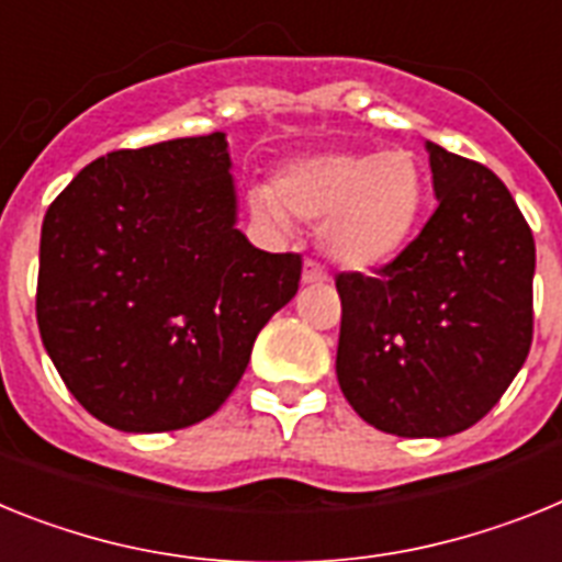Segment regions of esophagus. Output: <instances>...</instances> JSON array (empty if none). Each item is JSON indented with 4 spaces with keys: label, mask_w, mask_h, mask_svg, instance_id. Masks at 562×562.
<instances>
[{
    "label": "esophagus",
    "mask_w": 562,
    "mask_h": 562,
    "mask_svg": "<svg viewBox=\"0 0 562 562\" xmlns=\"http://www.w3.org/2000/svg\"><path fill=\"white\" fill-rule=\"evenodd\" d=\"M302 282H305V285H319V282H328V268L316 260H305V266H302Z\"/></svg>",
    "instance_id": "esophagus-1"
}]
</instances>
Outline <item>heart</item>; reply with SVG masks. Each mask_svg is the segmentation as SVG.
<instances>
[{"instance_id": "b5f03b06", "label": "heart", "mask_w": 562, "mask_h": 562, "mask_svg": "<svg viewBox=\"0 0 562 562\" xmlns=\"http://www.w3.org/2000/svg\"><path fill=\"white\" fill-rule=\"evenodd\" d=\"M248 209L274 232L294 217L322 223V246L348 268H375L404 251L427 209V166L409 149H353L300 158L257 187Z\"/></svg>"}]
</instances>
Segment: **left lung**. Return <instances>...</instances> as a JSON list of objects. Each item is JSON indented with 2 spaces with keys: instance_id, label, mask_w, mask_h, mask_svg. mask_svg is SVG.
I'll return each instance as SVG.
<instances>
[{
  "instance_id": "8db88e82",
  "label": "left lung",
  "mask_w": 562,
  "mask_h": 562,
  "mask_svg": "<svg viewBox=\"0 0 562 562\" xmlns=\"http://www.w3.org/2000/svg\"><path fill=\"white\" fill-rule=\"evenodd\" d=\"M438 206L373 274L341 271L336 375L402 438H447L501 402L531 348L535 237L484 164L427 144Z\"/></svg>"
}]
</instances>
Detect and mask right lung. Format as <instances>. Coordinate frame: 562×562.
<instances>
[{
    "instance_id": "obj_1",
    "label": "right lung",
    "mask_w": 562,
    "mask_h": 562,
    "mask_svg": "<svg viewBox=\"0 0 562 562\" xmlns=\"http://www.w3.org/2000/svg\"><path fill=\"white\" fill-rule=\"evenodd\" d=\"M226 135L115 149L42 223L38 334L78 404L124 432L198 424L232 396L302 277L234 228Z\"/></svg>"
}]
</instances>
